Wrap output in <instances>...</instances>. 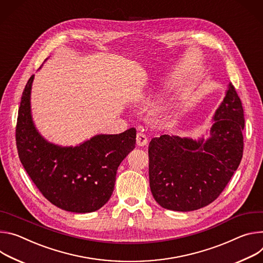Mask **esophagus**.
Wrapping results in <instances>:
<instances>
[{
  "instance_id": "1",
  "label": "esophagus",
  "mask_w": 263,
  "mask_h": 263,
  "mask_svg": "<svg viewBox=\"0 0 263 263\" xmlns=\"http://www.w3.org/2000/svg\"><path fill=\"white\" fill-rule=\"evenodd\" d=\"M148 139L147 136L143 134V133H138L137 134V145L138 146H145L147 144Z\"/></svg>"
}]
</instances>
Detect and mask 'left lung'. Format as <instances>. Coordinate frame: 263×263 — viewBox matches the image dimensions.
Segmentation results:
<instances>
[{
  "label": "left lung",
  "mask_w": 263,
  "mask_h": 263,
  "mask_svg": "<svg viewBox=\"0 0 263 263\" xmlns=\"http://www.w3.org/2000/svg\"><path fill=\"white\" fill-rule=\"evenodd\" d=\"M212 125L197 139L162 135L149 146V185L159 205L188 212L205 207L222 192L237 170L243 152L241 101L229 82L212 117Z\"/></svg>",
  "instance_id": "1"
}]
</instances>
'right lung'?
I'll list each match as a JSON object with an SVG mask.
<instances>
[{
  "label": "right lung",
  "mask_w": 263,
  "mask_h": 263,
  "mask_svg": "<svg viewBox=\"0 0 263 263\" xmlns=\"http://www.w3.org/2000/svg\"><path fill=\"white\" fill-rule=\"evenodd\" d=\"M33 79L34 75L28 80L18 108L15 137L21 163L54 206L74 213L97 211L112 194L117 170L135 148L137 130L95 135L76 146L49 142L32 118Z\"/></svg>",
  "instance_id": "obj_1"
}]
</instances>
